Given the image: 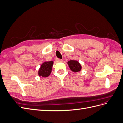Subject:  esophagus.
<instances>
[{
    "label": "esophagus",
    "mask_w": 123,
    "mask_h": 123,
    "mask_svg": "<svg viewBox=\"0 0 123 123\" xmlns=\"http://www.w3.org/2000/svg\"><path fill=\"white\" fill-rule=\"evenodd\" d=\"M62 59H59V58H56V62H62Z\"/></svg>",
    "instance_id": "obj_1"
}]
</instances>
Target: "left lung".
Here are the masks:
<instances>
[{
  "label": "left lung",
  "instance_id": "left-lung-1",
  "mask_svg": "<svg viewBox=\"0 0 123 123\" xmlns=\"http://www.w3.org/2000/svg\"><path fill=\"white\" fill-rule=\"evenodd\" d=\"M68 65H69L70 69L74 72H78L80 71L81 66L78 62L76 61H70L68 62Z\"/></svg>",
  "mask_w": 123,
  "mask_h": 123
}]
</instances>
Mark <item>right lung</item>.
Listing matches in <instances>:
<instances>
[{
  "label": "right lung",
  "instance_id": "right-lung-1",
  "mask_svg": "<svg viewBox=\"0 0 123 123\" xmlns=\"http://www.w3.org/2000/svg\"><path fill=\"white\" fill-rule=\"evenodd\" d=\"M53 62H46L41 65L38 70V75L43 77H47L51 73Z\"/></svg>",
  "mask_w": 123,
  "mask_h": 123
}]
</instances>
